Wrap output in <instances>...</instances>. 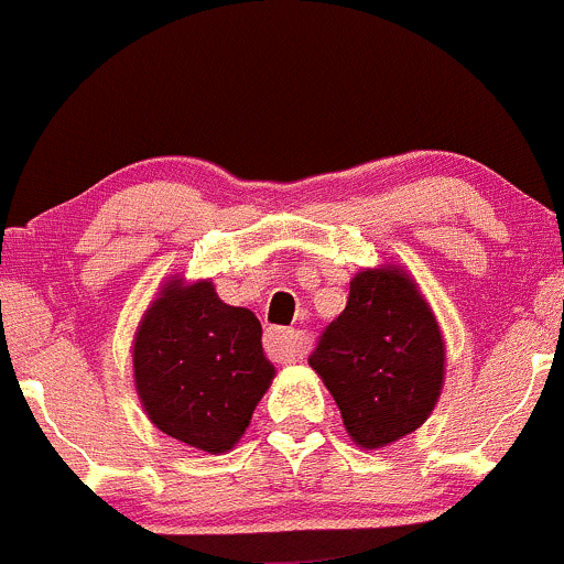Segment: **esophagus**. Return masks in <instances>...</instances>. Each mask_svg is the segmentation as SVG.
Segmentation results:
<instances>
[{
  "instance_id": "34e87169",
  "label": "esophagus",
  "mask_w": 564,
  "mask_h": 564,
  "mask_svg": "<svg viewBox=\"0 0 564 564\" xmlns=\"http://www.w3.org/2000/svg\"><path fill=\"white\" fill-rule=\"evenodd\" d=\"M265 352L280 364L301 361L306 356V336L295 328L265 330Z\"/></svg>"
}]
</instances>
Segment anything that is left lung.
<instances>
[{"mask_svg":"<svg viewBox=\"0 0 564 564\" xmlns=\"http://www.w3.org/2000/svg\"><path fill=\"white\" fill-rule=\"evenodd\" d=\"M310 367L367 451L423 426L443 393L445 339L432 306L402 265L361 269L345 312L323 330Z\"/></svg>","mask_w":564,"mask_h":564,"instance_id":"obj_1","label":"left lung"}]
</instances>
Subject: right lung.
Instances as JSON below:
<instances>
[{"label":"right lung","instance_id":"obj_1","mask_svg":"<svg viewBox=\"0 0 564 564\" xmlns=\"http://www.w3.org/2000/svg\"><path fill=\"white\" fill-rule=\"evenodd\" d=\"M260 321L212 280L167 276L132 339V377L149 421L167 437L228 454L274 380Z\"/></svg>","mask_w":564,"mask_h":564}]
</instances>
